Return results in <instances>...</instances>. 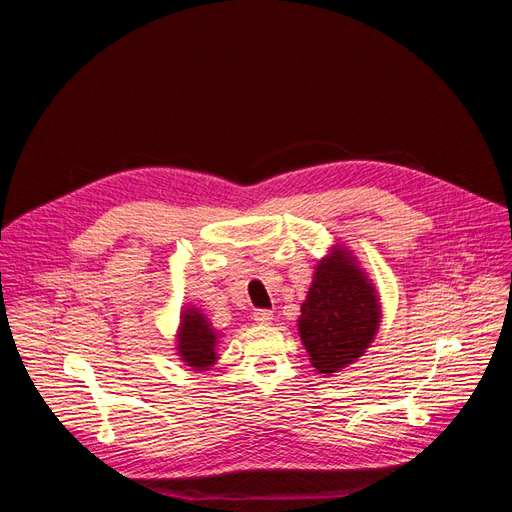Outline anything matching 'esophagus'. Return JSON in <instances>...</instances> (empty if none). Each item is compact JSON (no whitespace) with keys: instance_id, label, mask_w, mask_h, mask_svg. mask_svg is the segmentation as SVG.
I'll return each mask as SVG.
<instances>
[{"instance_id":"34e87169","label":"esophagus","mask_w":512,"mask_h":512,"mask_svg":"<svg viewBox=\"0 0 512 512\" xmlns=\"http://www.w3.org/2000/svg\"><path fill=\"white\" fill-rule=\"evenodd\" d=\"M254 320H256L258 324H271L273 312H271V309H256V312H254Z\"/></svg>"}]
</instances>
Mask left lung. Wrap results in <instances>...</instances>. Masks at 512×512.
Returning a JSON list of instances; mask_svg holds the SVG:
<instances>
[{
    "label": "left lung",
    "mask_w": 512,
    "mask_h": 512,
    "mask_svg": "<svg viewBox=\"0 0 512 512\" xmlns=\"http://www.w3.org/2000/svg\"><path fill=\"white\" fill-rule=\"evenodd\" d=\"M380 303L365 273L344 250L320 260L301 305L299 333L318 374H335L369 348Z\"/></svg>",
    "instance_id": "left-lung-1"
}]
</instances>
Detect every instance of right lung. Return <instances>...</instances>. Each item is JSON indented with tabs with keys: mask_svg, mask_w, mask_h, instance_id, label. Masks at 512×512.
<instances>
[{
	"mask_svg": "<svg viewBox=\"0 0 512 512\" xmlns=\"http://www.w3.org/2000/svg\"><path fill=\"white\" fill-rule=\"evenodd\" d=\"M179 356L183 363H188L192 369H209L215 359V339L218 333L211 329V324L198 309H188L181 316L179 327Z\"/></svg>",
	"mask_w": 512,
	"mask_h": 512,
	"instance_id": "add662e5",
	"label": "right lung"
}]
</instances>
